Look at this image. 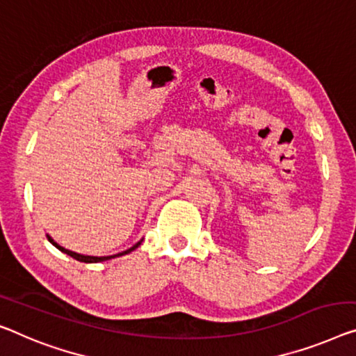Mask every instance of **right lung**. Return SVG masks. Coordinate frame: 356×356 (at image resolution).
<instances>
[{
  "label": "right lung",
  "instance_id": "right-lung-1",
  "mask_svg": "<svg viewBox=\"0 0 356 356\" xmlns=\"http://www.w3.org/2000/svg\"><path fill=\"white\" fill-rule=\"evenodd\" d=\"M49 238V241L52 243V245H54L57 249H59V251H62V252H65V254H68V256L70 257H73V259H76V261H79V262H86V264H95V262H104V261H108V259H113V257H120V256H124V254H127V252H131V251H134L136 248H139V245H140V241L137 243V245H134L132 248H129L127 249V251H123V252H120V254H115V256H107V257H94V256H83V254H76V252H73V251H68V249H65V248H62V246H59L57 245V243H54V240H51V236H47Z\"/></svg>",
  "mask_w": 356,
  "mask_h": 356
}]
</instances>
